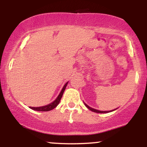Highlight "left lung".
<instances>
[{"label": "left lung", "instance_id": "1", "mask_svg": "<svg viewBox=\"0 0 147 147\" xmlns=\"http://www.w3.org/2000/svg\"><path fill=\"white\" fill-rule=\"evenodd\" d=\"M84 104H85V106H86V107L88 108V109H89V110H90L91 111H92V112H95V113H106L112 112V111H113L115 110H115H113V111H98V110H97V109H92V108L90 107V106H88L86 104H85V103H84Z\"/></svg>", "mask_w": 147, "mask_h": 147}]
</instances>
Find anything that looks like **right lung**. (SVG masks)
<instances>
[{
    "label": "right lung",
    "instance_id": "1",
    "mask_svg": "<svg viewBox=\"0 0 147 147\" xmlns=\"http://www.w3.org/2000/svg\"><path fill=\"white\" fill-rule=\"evenodd\" d=\"M68 82H67V83L64 85V86L63 87V88H62L61 91L58 97H57V99H55L54 102H52V103H50V104H48V105L41 106V107H31V106H30V108L31 109H32V110L37 111H49L52 110V109H54L55 107H57L59 104L61 99L62 96H63V92L64 90H65V88L67 86V84H68Z\"/></svg>",
    "mask_w": 147,
    "mask_h": 147
}]
</instances>
